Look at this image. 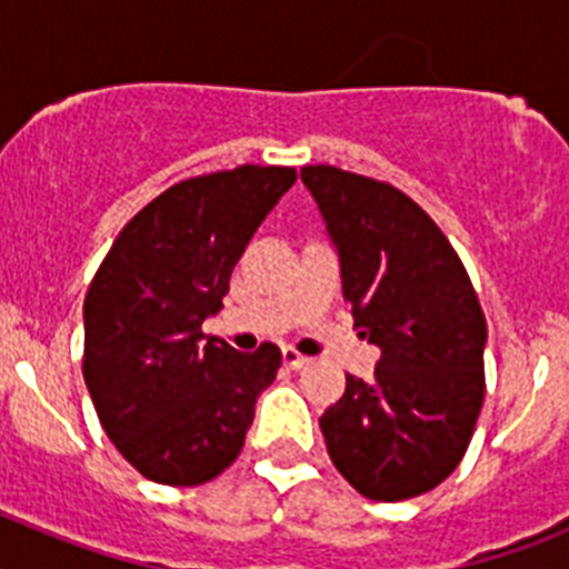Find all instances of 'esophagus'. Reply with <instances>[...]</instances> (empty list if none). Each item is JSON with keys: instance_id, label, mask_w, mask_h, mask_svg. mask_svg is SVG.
<instances>
[{"instance_id": "1", "label": "esophagus", "mask_w": 569, "mask_h": 569, "mask_svg": "<svg viewBox=\"0 0 569 569\" xmlns=\"http://www.w3.org/2000/svg\"><path fill=\"white\" fill-rule=\"evenodd\" d=\"M281 356H284V365L293 367V370H301V367L310 365L308 356H301L296 347H284V350H281Z\"/></svg>"}]
</instances>
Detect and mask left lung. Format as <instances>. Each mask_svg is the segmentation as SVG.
I'll return each instance as SVG.
<instances>
[{"label": "left lung", "instance_id": "1", "mask_svg": "<svg viewBox=\"0 0 569 569\" xmlns=\"http://www.w3.org/2000/svg\"><path fill=\"white\" fill-rule=\"evenodd\" d=\"M339 248L353 328L381 350L347 376L319 427L336 470L373 501L433 490L465 459L485 405L487 321L459 253L393 184L333 164L301 168Z\"/></svg>", "mask_w": 569, "mask_h": 569}]
</instances>
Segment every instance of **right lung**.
Returning a JSON list of instances; mask_svg holds the SVG:
<instances>
[{
  "instance_id": "add662e5",
  "label": "right lung",
  "mask_w": 569,
  "mask_h": 569,
  "mask_svg": "<svg viewBox=\"0 0 569 569\" xmlns=\"http://www.w3.org/2000/svg\"><path fill=\"white\" fill-rule=\"evenodd\" d=\"M293 182V168L239 164L170 184L124 224L90 281L84 385L108 439L144 479L196 487L239 459L281 350L204 341L202 321Z\"/></svg>"
}]
</instances>
